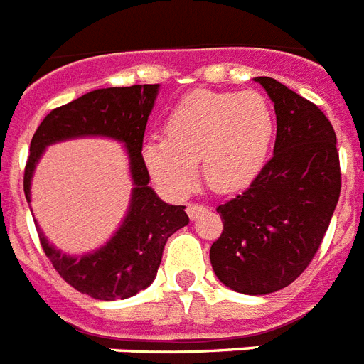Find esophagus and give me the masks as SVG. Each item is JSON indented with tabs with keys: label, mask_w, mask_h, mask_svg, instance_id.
I'll use <instances>...</instances> for the list:
<instances>
[{
	"label": "esophagus",
	"mask_w": 364,
	"mask_h": 364,
	"mask_svg": "<svg viewBox=\"0 0 364 364\" xmlns=\"http://www.w3.org/2000/svg\"><path fill=\"white\" fill-rule=\"evenodd\" d=\"M205 211H208V208H205L204 204H188L187 205V215L191 217V219H198L200 215H204Z\"/></svg>",
	"instance_id": "obj_1"
}]
</instances>
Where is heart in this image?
<instances>
[{"instance_id":"obj_1","label":"heart","mask_w":364,"mask_h":364,"mask_svg":"<svg viewBox=\"0 0 364 364\" xmlns=\"http://www.w3.org/2000/svg\"><path fill=\"white\" fill-rule=\"evenodd\" d=\"M166 137H149L141 156L149 176L166 194L193 191L202 160L205 181L234 191L264 168L276 136V115L259 92L196 90L171 109Z\"/></svg>"}]
</instances>
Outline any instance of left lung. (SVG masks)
<instances>
[{"label":"left lung","instance_id":"8db88e82","mask_svg":"<svg viewBox=\"0 0 364 364\" xmlns=\"http://www.w3.org/2000/svg\"><path fill=\"white\" fill-rule=\"evenodd\" d=\"M276 109L274 156L249 188L217 208L223 232L210 249L215 276L243 294L287 287L321 245L340 198L336 134L316 104L257 77Z\"/></svg>","mask_w":364,"mask_h":364}]
</instances>
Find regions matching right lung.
Masks as SVG:
<instances>
[{
    "label": "right lung",
    "instance_id": "1",
    "mask_svg": "<svg viewBox=\"0 0 364 364\" xmlns=\"http://www.w3.org/2000/svg\"><path fill=\"white\" fill-rule=\"evenodd\" d=\"M159 88V85H134L92 90L50 111L31 137L24 171L28 202L33 170L48 145L88 136L124 143L134 188L128 213L109 242L92 253L73 257L50 245L37 227L41 247L54 270L71 287L92 299H130L149 287L156 277L168 238L188 225L185 205L166 204L149 187V171L143 164V134Z\"/></svg>",
    "mask_w": 364,
    "mask_h": 364
}]
</instances>
